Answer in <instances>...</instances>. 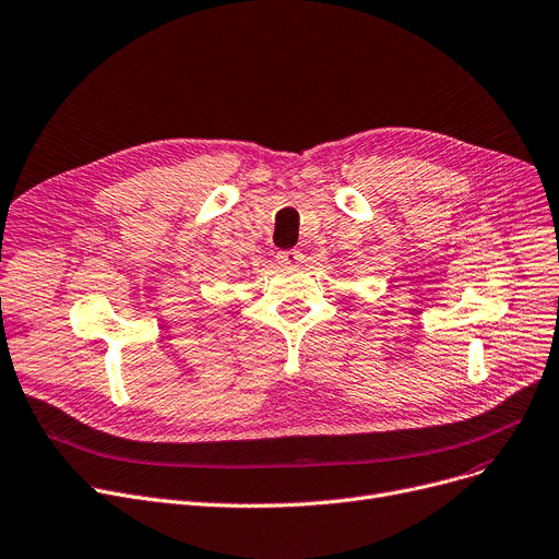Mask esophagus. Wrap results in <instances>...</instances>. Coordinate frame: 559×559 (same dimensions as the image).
<instances>
[{
  "instance_id": "obj_1",
  "label": "esophagus",
  "mask_w": 559,
  "mask_h": 559,
  "mask_svg": "<svg viewBox=\"0 0 559 559\" xmlns=\"http://www.w3.org/2000/svg\"><path fill=\"white\" fill-rule=\"evenodd\" d=\"M278 264L283 266H297L304 262V253L297 249H287V251H278Z\"/></svg>"
}]
</instances>
